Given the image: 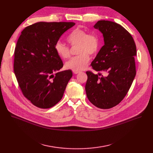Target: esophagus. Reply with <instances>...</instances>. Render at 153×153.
Listing matches in <instances>:
<instances>
[{"label":"esophagus","instance_id":"obj_1","mask_svg":"<svg viewBox=\"0 0 153 153\" xmlns=\"http://www.w3.org/2000/svg\"><path fill=\"white\" fill-rule=\"evenodd\" d=\"M73 73H74V74H78V73H79V71H73Z\"/></svg>","mask_w":153,"mask_h":153}]
</instances>
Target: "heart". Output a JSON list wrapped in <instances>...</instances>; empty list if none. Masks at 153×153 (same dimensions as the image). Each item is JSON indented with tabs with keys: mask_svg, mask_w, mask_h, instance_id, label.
<instances>
[{
	"mask_svg": "<svg viewBox=\"0 0 153 153\" xmlns=\"http://www.w3.org/2000/svg\"><path fill=\"white\" fill-rule=\"evenodd\" d=\"M72 46L78 45L76 53L65 64L67 69L73 71L84 70L90 60V56L95 55L99 51L101 40L96 35L89 34L86 30L77 28L73 31L67 39ZM56 53L63 59L70 57V48L60 41H57L54 46Z\"/></svg>",
	"mask_w": 153,
	"mask_h": 153,
	"instance_id": "1",
	"label": "heart"
}]
</instances>
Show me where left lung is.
Segmentation results:
<instances>
[{
    "label": "left lung",
    "mask_w": 153,
    "mask_h": 153,
    "mask_svg": "<svg viewBox=\"0 0 153 153\" xmlns=\"http://www.w3.org/2000/svg\"><path fill=\"white\" fill-rule=\"evenodd\" d=\"M94 28L103 33L105 45L91 63L97 74L86 72L85 90L93 105L109 109L121 102L132 85L136 74V47L131 35L114 22L100 20ZM101 71L107 75L103 76Z\"/></svg>",
    "instance_id": "obj_1"
}]
</instances>
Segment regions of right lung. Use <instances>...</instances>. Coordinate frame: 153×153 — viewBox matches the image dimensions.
I'll list each match as a JSON object with an SVG mask.
<instances>
[{
	"mask_svg": "<svg viewBox=\"0 0 153 153\" xmlns=\"http://www.w3.org/2000/svg\"><path fill=\"white\" fill-rule=\"evenodd\" d=\"M75 25L40 22L21 32L14 52L13 71L24 96L35 106L50 108L63 97L72 72L59 71L63 64L54 46Z\"/></svg>",
	"mask_w": 153,
	"mask_h": 153,
	"instance_id": "add662e5",
	"label": "right lung"
}]
</instances>
